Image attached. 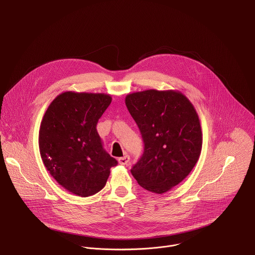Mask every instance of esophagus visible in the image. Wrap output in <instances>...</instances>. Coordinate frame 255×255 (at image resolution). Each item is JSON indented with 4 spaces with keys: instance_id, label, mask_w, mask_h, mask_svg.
I'll return each mask as SVG.
<instances>
[{
    "instance_id": "34e87169",
    "label": "esophagus",
    "mask_w": 255,
    "mask_h": 255,
    "mask_svg": "<svg viewBox=\"0 0 255 255\" xmlns=\"http://www.w3.org/2000/svg\"><path fill=\"white\" fill-rule=\"evenodd\" d=\"M118 161H119V163L122 164V165H127V164L129 163V161H130V156H129V155H125V156H123V157H120V158L118 159Z\"/></svg>"
}]
</instances>
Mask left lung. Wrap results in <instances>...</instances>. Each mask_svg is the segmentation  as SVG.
<instances>
[{
    "label": "left lung",
    "instance_id": "left-lung-1",
    "mask_svg": "<svg viewBox=\"0 0 255 255\" xmlns=\"http://www.w3.org/2000/svg\"><path fill=\"white\" fill-rule=\"evenodd\" d=\"M125 104L144 142L131 173L145 190L163 194L183 181L200 157L199 116L189 99L176 91L129 94Z\"/></svg>",
    "mask_w": 255,
    "mask_h": 255
}]
</instances>
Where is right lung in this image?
<instances>
[{
    "mask_svg": "<svg viewBox=\"0 0 255 255\" xmlns=\"http://www.w3.org/2000/svg\"><path fill=\"white\" fill-rule=\"evenodd\" d=\"M112 98L64 92L49 105L39 130L43 163L57 183L80 197L100 192L118 164L103 147L97 124Z\"/></svg>",
    "mask_w": 255,
    "mask_h": 255,
    "instance_id": "obj_1",
    "label": "right lung"
}]
</instances>
